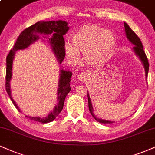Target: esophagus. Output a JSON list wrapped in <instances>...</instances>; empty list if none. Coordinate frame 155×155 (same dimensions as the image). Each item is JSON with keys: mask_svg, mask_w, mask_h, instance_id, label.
I'll return each instance as SVG.
<instances>
[{"mask_svg": "<svg viewBox=\"0 0 155 155\" xmlns=\"http://www.w3.org/2000/svg\"><path fill=\"white\" fill-rule=\"evenodd\" d=\"M76 77H77L79 81H81V82H84V81H85L87 79V74H85V73H82V74H78Z\"/></svg>", "mask_w": 155, "mask_h": 155, "instance_id": "esophagus-1", "label": "esophagus"}]
</instances>
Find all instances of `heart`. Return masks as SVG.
Instances as JSON below:
<instances>
[{"mask_svg":"<svg viewBox=\"0 0 155 155\" xmlns=\"http://www.w3.org/2000/svg\"><path fill=\"white\" fill-rule=\"evenodd\" d=\"M116 38L111 31L94 24L84 25L73 35L72 43L66 42L64 52L71 62L83 59L89 66L97 67L107 61L113 53Z\"/></svg>","mask_w":155,"mask_h":155,"instance_id":"heart-1","label":"heart"}]
</instances>
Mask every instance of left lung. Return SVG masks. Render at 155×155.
Wrapping results in <instances>:
<instances>
[{"label": "left lung", "instance_id": "8db88e82", "mask_svg": "<svg viewBox=\"0 0 155 155\" xmlns=\"http://www.w3.org/2000/svg\"><path fill=\"white\" fill-rule=\"evenodd\" d=\"M124 28H125V35H126V38H127L128 40L134 45V47L132 48V50H133L134 54L139 58V59L140 60L141 63H142L143 68H144V71H145V76H146L145 79H146V81L147 83V75H148L149 67H150V65H149V62H148V60H147V58L146 56V54H145L144 51H143L142 43H141L139 37L135 34V32L132 30L131 28H130L129 26L128 25V24L126 23V22H124ZM87 97H88L89 111H90L91 114H92V116L94 117V118L95 119L97 122L100 123V124H113V123H115V121L113 120L111 121L108 120H105V119L99 118L97 116H96L94 113V109H93L92 101H91V99H90V97H89V92L87 93Z\"/></svg>", "mask_w": 155, "mask_h": 155}]
</instances>
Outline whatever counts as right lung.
Returning a JSON list of instances; mask_svg holds the SVG:
<instances>
[{
    "mask_svg": "<svg viewBox=\"0 0 155 155\" xmlns=\"http://www.w3.org/2000/svg\"><path fill=\"white\" fill-rule=\"evenodd\" d=\"M70 27H68V23L66 21L58 20V21H39L31 25V27L27 28L19 35L14 48L10 50L8 56L6 58V76H5V89L10 97L11 100L15 107L18 111L22 113L16 102L14 101L12 96V90H11L10 81L12 79V68L13 61H14L16 52L20 50H24L35 43L37 41L40 40L42 37V41L48 43L50 49L56 58L57 62L59 65L62 63L65 58L64 44L65 41L63 35L68 32ZM72 72L70 71L63 70L61 66H60V74L57 89V105H55L53 110L45 118L41 117H32L30 115H25L31 120L47 124L53 121L54 119L59 115L63 110L64 105L65 99L67 94L71 91V79L72 76Z\"/></svg>",
    "mask_w": 155,
    "mask_h": 155,
    "instance_id": "1",
    "label": "right lung"
}]
</instances>
